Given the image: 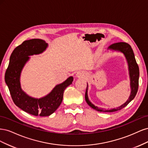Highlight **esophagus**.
I'll list each match as a JSON object with an SVG mask.
<instances>
[{
  "instance_id": "34e87169",
  "label": "esophagus",
  "mask_w": 148,
  "mask_h": 148,
  "mask_svg": "<svg viewBox=\"0 0 148 148\" xmlns=\"http://www.w3.org/2000/svg\"><path fill=\"white\" fill-rule=\"evenodd\" d=\"M84 73L83 72H82V71L80 72V71H79V72L77 73V76L78 77H83V76H84Z\"/></svg>"
}]
</instances>
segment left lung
<instances>
[{"label": "left lung", "instance_id": "1", "mask_svg": "<svg viewBox=\"0 0 148 148\" xmlns=\"http://www.w3.org/2000/svg\"><path fill=\"white\" fill-rule=\"evenodd\" d=\"M108 49H111V50L117 51L122 52L125 58L127 60L128 65V70H129V74H130V87H131V93L130 96L127 102H125L123 104L120 106L116 109H112L110 110H106L105 109L99 108V107L95 106L94 104L89 101L88 96V83H87V88L86 90V93H85V100H86L87 104L92 107V109H95L97 111L102 112H112L117 111L119 110L122 109L125 106H127L130 102L134 98H135L138 89L139 85V76H140V71H139V67L136 63V61L135 57V55L133 51L132 47L129 45L128 43L120 42L112 44L110 45Z\"/></svg>", "mask_w": 148, "mask_h": 148}]
</instances>
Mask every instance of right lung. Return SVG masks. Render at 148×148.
Returning a JSON list of instances; mask_svg holds the SVG:
<instances>
[{"label":"right lung","mask_w":148,"mask_h":148,"mask_svg":"<svg viewBox=\"0 0 148 148\" xmlns=\"http://www.w3.org/2000/svg\"><path fill=\"white\" fill-rule=\"evenodd\" d=\"M47 43L42 39H33L25 41L17 46L10 57L6 70L5 81L15 104L26 112L33 115L45 117L51 115L59 107L66 88L72 83L73 77L57 84L48 95L40 99L30 97L21 88L20 78L21 70L30 56L39 54L46 50Z\"/></svg>","instance_id":"add662e5"}]
</instances>
